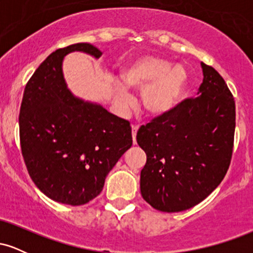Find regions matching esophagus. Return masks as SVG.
<instances>
[{
    "label": "esophagus",
    "instance_id": "obj_1",
    "mask_svg": "<svg viewBox=\"0 0 253 253\" xmlns=\"http://www.w3.org/2000/svg\"><path fill=\"white\" fill-rule=\"evenodd\" d=\"M139 126L138 125H133L132 126V136H133V144L136 143V132H138Z\"/></svg>",
    "mask_w": 253,
    "mask_h": 253
}]
</instances>
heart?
<instances>
[{"label":"heart","mask_w":253,"mask_h":253,"mask_svg":"<svg viewBox=\"0 0 253 253\" xmlns=\"http://www.w3.org/2000/svg\"><path fill=\"white\" fill-rule=\"evenodd\" d=\"M125 88L143 90L141 104L151 117H161L173 109L182 100L188 86V75L182 66H173L170 59L145 56L133 60L121 70ZM119 97L125 101L128 94L123 86Z\"/></svg>","instance_id":"heart-1"}]
</instances>
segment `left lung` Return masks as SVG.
I'll use <instances>...</instances> for the list:
<instances>
[{
  "label": "left lung",
  "instance_id": "obj_1",
  "mask_svg": "<svg viewBox=\"0 0 253 253\" xmlns=\"http://www.w3.org/2000/svg\"><path fill=\"white\" fill-rule=\"evenodd\" d=\"M201 66L200 96L184 98L136 133L146 153L141 195L161 211L175 213L199 205L221 183L231 164L234 97L215 69Z\"/></svg>",
  "mask_w": 253,
  "mask_h": 253
}]
</instances>
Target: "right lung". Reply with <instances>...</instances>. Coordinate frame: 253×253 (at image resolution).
I'll use <instances>...</instances> for the list:
<instances>
[{"instance_id": "right-lung-1", "label": "right lung", "mask_w": 253, "mask_h": 253, "mask_svg": "<svg viewBox=\"0 0 253 253\" xmlns=\"http://www.w3.org/2000/svg\"><path fill=\"white\" fill-rule=\"evenodd\" d=\"M74 51L102 56L86 42L52 52L26 84L19 126L34 184L54 201L81 206L102 191L108 172L133 140L128 121L74 97L66 88L62 63Z\"/></svg>"}]
</instances>
